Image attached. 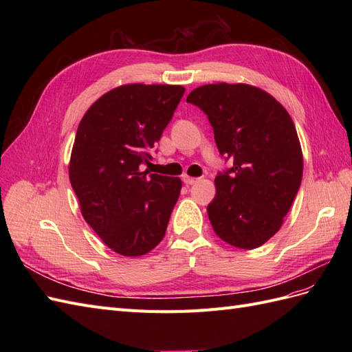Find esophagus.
<instances>
[{
  "mask_svg": "<svg viewBox=\"0 0 352 352\" xmlns=\"http://www.w3.org/2000/svg\"><path fill=\"white\" fill-rule=\"evenodd\" d=\"M182 180H184V184H186V185H194V184H197L198 182V177H190V176H184L182 177Z\"/></svg>",
  "mask_w": 352,
  "mask_h": 352,
  "instance_id": "esophagus-1",
  "label": "esophagus"
}]
</instances>
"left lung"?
Returning <instances> with one entry per match:
<instances>
[{"instance_id":"8db88e82","label":"left lung","mask_w":352,"mask_h":352,"mask_svg":"<svg viewBox=\"0 0 352 352\" xmlns=\"http://www.w3.org/2000/svg\"><path fill=\"white\" fill-rule=\"evenodd\" d=\"M186 102L199 107L214 131L219 153L233 166L214 179L208 219L232 247L254 250L283 223L302 179V151L289 113L270 94L247 83H212Z\"/></svg>"}]
</instances>
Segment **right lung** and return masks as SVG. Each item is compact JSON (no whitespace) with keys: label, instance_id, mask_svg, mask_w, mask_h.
<instances>
[{"label":"right lung","instance_id":"obj_1","mask_svg":"<svg viewBox=\"0 0 352 352\" xmlns=\"http://www.w3.org/2000/svg\"><path fill=\"white\" fill-rule=\"evenodd\" d=\"M185 88L129 83L104 94L79 123L69 177L85 221L124 257L164 238L182 180L142 172Z\"/></svg>","mask_w":352,"mask_h":352}]
</instances>
